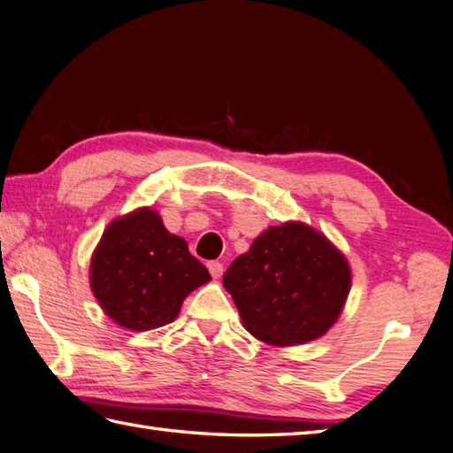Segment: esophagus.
<instances>
[{
    "mask_svg": "<svg viewBox=\"0 0 453 453\" xmlns=\"http://www.w3.org/2000/svg\"><path fill=\"white\" fill-rule=\"evenodd\" d=\"M207 267H209V272H211V275H213L215 280H219L220 275H223V264H220V262H209Z\"/></svg>",
    "mask_w": 453,
    "mask_h": 453,
    "instance_id": "34e87169",
    "label": "esophagus"
}]
</instances>
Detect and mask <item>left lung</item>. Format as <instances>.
I'll use <instances>...</instances> for the list:
<instances>
[{
    "instance_id": "obj_1",
    "label": "left lung",
    "mask_w": 453,
    "mask_h": 453,
    "mask_svg": "<svg viewBox=\"0 0 453 453\" xmlns=\"http://www.w3.org/2000/svg\"><path fill=\"white\" fill-rule=\"evenodd\" d=\"M349 281L346 257L303 223L267 228L223 278L244 328L275 346L325 334L344 307Z\"/></svg>"
}]
</instances>
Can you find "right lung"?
I'll return each mask as SVG.
<instances>
[{
	"mask_svg": "<svg viewBox=\"0 0 453 453\" xmlns=\"http://www.w3.org/2000/svg\"><path fill=\"white\" fill-rule=\"evenodd\" d=\"M211 275L170 234L152 209H138L107 226L91 260V289L117 325L152 330L170 325L183 299Z\"/></svg>",
	"mask_w": 453,
	"mask_h": 453,
	"instance_id": "1",
	"label": "right lung"
}]
</instances>
